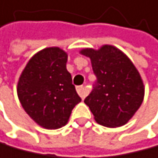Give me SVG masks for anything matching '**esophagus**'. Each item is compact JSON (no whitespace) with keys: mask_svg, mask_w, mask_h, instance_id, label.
<instances>
[{"mask_svg":"<svg viewBox=\"0 0 158 158\" xmlns=\"http://www.w3.org/2000/svg\"><path fill=\"white\" fill-rule=\"evenodd\" d=\"M77 92L81 99H85V97H87L88 92H87V89H85V88L84 87V85H78V87H77Z\"/></svg>","mask_w":158,"mask_h":158,"instance_id":"esophagus-1","label":"esophagus"}]
</instances>
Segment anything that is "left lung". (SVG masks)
<instances>
[{"instance_id":"left-lung-1","label":"left lung","mask_w":158,"mask_h":158,"mask_svg":"<svg viewBox=\"0 0 158 158\" xmlns=\"http://www.w3.org/2000/svg\"><path fill=\"white\" fill-rule=\"evenodd\" d=\"M81 54L91 59L97 81L85 99L99 124L106 127L125 125L139 109L144 85L134 64L118 48L104 45L99 50L85 48Z\"/></svg>"}]
</instances>
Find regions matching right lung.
Listing matches in <instances>:
<instances>
[{
	"label": "right lung",
	"instance_id": "right-lung-1",
	"mask_svg": "<svg viewBox=\"0 0 158 158\" xmlns=\"http://www.w3.org/2000/svg\"><path fill=\"white\" fill-rule=\"evenodd\" d=\"M66 61L67 54L62 49L45 48L29 60L19 78L20 103L43 128L64 126L73 109L81 101L66 69Z\"/></svg>",
	"mask_w": 158,
	"mask_h": 158
}]
</instances>
